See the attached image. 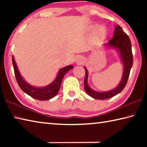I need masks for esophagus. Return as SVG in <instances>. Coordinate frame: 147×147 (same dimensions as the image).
Instances as JSON below:
<instances>
[{"label":"esophagus","mask_w":147,"mask_h":147,"mask_svg":"<svg viewBox=\"0 0 147 147\" xmlns=\"http://www.w3.org/2000/svg\"><path fill=\"white\" fill-rule=\"evenodd\" d=\"M84 61V58H83L82 56H77L76 58V61L77 62V63H79V64H82L83 63V62Z\"/></svg>","instance_id":"34e87169"}]
</instances>
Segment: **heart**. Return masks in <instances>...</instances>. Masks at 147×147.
Wrapping results in <instances>:
<instances>
[{"label": "heart", "mask_w": 147, "mask_h": 147, "mask_svg": "<svg viewBox=\"0 0 147 147\" xmlns=\"http://www.w3.org/2000/svg\"><path fill=\"white\" fill-rule=\"evenodd\" d=\"M94 28V27H93ZM106 34V29L104 26H99L97 27V28L96 30V36L98 37V38H102L104 37Z\"/></svg>", "instance_id": "obj_1"}]
</instances>
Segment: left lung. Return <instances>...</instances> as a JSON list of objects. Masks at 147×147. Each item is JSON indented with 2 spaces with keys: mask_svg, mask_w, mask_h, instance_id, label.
<instances>
[{
  "mask_svg": "<svg viewBox=\"0 0 147 147\" xmlns=\"http://www.w3.org/2000/svg\"><path fill=\"white\" fill-rule=\"evenodd\" d=\"M106 45L119 50L122 61L123 63V74L121 82L117 88L112 90L102 93V92L94 91L89 88L88 84V73L86 68L84 67L86 71L85 79H84V89L89 96L98 100H106V99L111 98L123 91L127 84L131 68L133 64L131 41L128 35L123 32V28L120 26H115L113 37L108 41Z\"/></svg>",
  "mask_w": 147,
  "mask_h": 147,
  "instance_id": "8db88e82",
  "label": "left lung"
}]
</instances>
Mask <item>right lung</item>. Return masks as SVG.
<instances>
[{
  "instance_id": "right-lung-1",
  "label": "right lung",
  "mask_w": 147,
  "mask_h": 147,
  "mask_svg": "<svg viewBox=\"0 0 147 147\" xmlns=\"http://www.w3.org/2000/svg\"><path fill=\"white\" fill-rule=\"evenodd\" d=\"M12 63H13V65L15 76H16L17 84L19 86L20 88L24 93L32 96V98H36L39 100H47L55 96L58 94L59 88H60L62 80L63 78L64 75L70 69L73 68V66L72 65L65 67L59 70L56 78L51 84H50L47 86L44 87V88H36V87L32 86L26 82L22 78L19 73L18 68H17L16 61H15L13 56L12 57Z\"/></svg>"
}]
</instances>
